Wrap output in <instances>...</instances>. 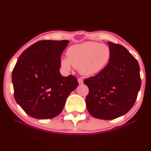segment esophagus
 I'll list each match as a JSON object with an SVG mask.
<instances>
[{
    "label": "esophagus",
    "mask_w": 151,
    "mask_h": 151,
    "mask_svg": "<svg viewBox=\"0 0 151 151\" xmlns=\"http://www.w3.org/2000/svg\"><path fill=\"white\" fill-rule=\"evenodd\" d=\"M78 82H79V84H82L84 83V81H83L82 79L79 78V79H78Z\"/></svg>",
    "instance_id": "1"
}]
</instances>
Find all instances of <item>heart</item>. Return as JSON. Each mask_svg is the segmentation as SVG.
I'll list each match as a JSON object with an SVG mask.
<instances>
[{
    "instance_id": "1",
    "label": "heart",
    "mask_w": 151,
    "mask_h": 151,
    "mask_svg": "<svg viewBox=\"0 0 151 151\" xmlns=\"http://www.w3.org/2000/svg\"><path fill=\"white\" fill-rule=\"evenodd\" d=\"M110 57V49L106 45L85 42L70 47L67 51V59H62L61 65L69 70L72 65L81 74L94 75L106 66Z\"/></svg>"
}]
</instances>
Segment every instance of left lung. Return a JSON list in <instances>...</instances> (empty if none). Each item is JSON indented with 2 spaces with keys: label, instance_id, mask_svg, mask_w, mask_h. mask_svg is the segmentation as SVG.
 Listing matches in <instances>:
<instances>
[{
  "label": "left lung",
  "instance_id": "obj_1",
  "mask_svg": "<svg viewBox=\"0 0 151 151\" xmlns=\"http://www.w3.org/2000/svg\"><path fill=\"white\" fill-rule=\"evenodd\" d=\"M109 62L96 75L86 78L89 87L86 97L88 111L92 116L111 120L129 111L141 88L138 61L124 46L108 42Z\"/></svg>",
  "mask_w": 151,
  "mask_h": 151
}]
</instances>
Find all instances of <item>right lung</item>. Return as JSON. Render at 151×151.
Listing matches in <instances>:
<instances>
[{
    "label": "right lung",
    "instance_id": "1",
    "mask_svg": "<svg viewBox=\"0 0 151 151\" xmlns=\"http://www.w3.org/2000/svg\"><path fill=\"white\" fill-rule=\"evenodd\" d=\"M68 40H40L19 57L12 73L15 101L26 114L50 119L62 112L70 93L79 85L60 72L61 55Z\"/></svg>",
    "mask_w": 151,
    "mask_h": 151
}]
</instances>
